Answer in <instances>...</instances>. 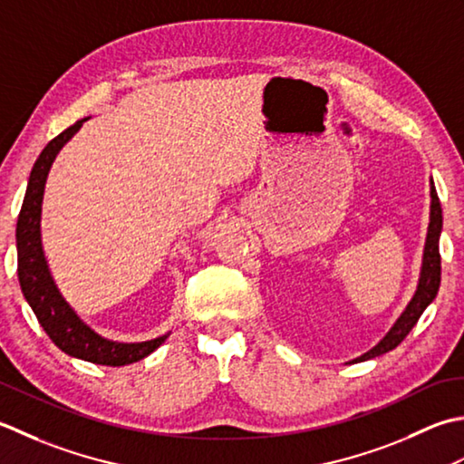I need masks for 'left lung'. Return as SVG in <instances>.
<instances>
[{
    "label": "left lung",
    "instance_id": "left-lung-1",
    "mask_svg": "<svg viewBox=\"0 0 464 464\" xmlns=\"http://www.w3.org/2000/svg\"><path fill=\"white\" fill-rule=\"evenodd\" d=\"M442 230V210L437 190H434V184L430 182V222H429V232H427V242H424V254H422V266H420V278L417 285V292L411 298L409 304H406L404 312L399 316V320L392 324V328L386 333V336L372 346L371 351L364 353L362 356L354 358L353 362H362L371 361L374 356H381L384 353L392 351V348L399 346L406 334L411 333L412 326L419 323V318L430 302L434 300L440 286V254H439V238Z\"/></svg>",
    "mask_w": 464,
    "mask_h": 464
}]
</instances>
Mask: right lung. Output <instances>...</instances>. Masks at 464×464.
Here are the masks:
<instances>
[{
	"instance_id": "right-lung-1",
	"label": "right lung",
	"mask_w": 464,
	"mask_h": 464,
	"mask_svg": "<svg viewBox=\"0 0 464 464\" xmlns=\"http://www.w3.org/2000/svg\"><path fill=\"white\" fill-rule=\"evenodd\" d=\"M83 118L73 126L63 130L50 144L44 148L40 158L32 168L30 182H27L25 198L22 204L20 218H17L15 240H17V276L27 304L32 306L37 323L42 324L52 343L73 358H82L93 364L103 366H126L138 362L164 343L168 334L158 336L146 343H113L100 336L83 320L75 314V310L65 302L62 292L55 286L50 266L42 248V202L47 174L60 150L73 138L82 128Z\"/></svg>"
}]
</instances>
